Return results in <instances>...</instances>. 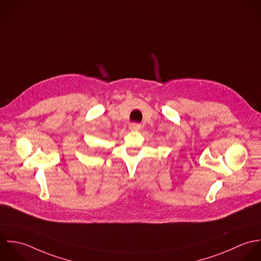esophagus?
Wrapping results in <instances>:
<instances>
[{"mask_svg": "<svg viewBox=\"0 0 261 261\" xmlns=\"http://www.w3.org/2000/svg\"><path fill=\"white\" fill-rule=\"evenodd\" d=\"M140 128H141V125L137 124V123H132L129 125V129L131 131H138V130H140Z\"/></svg>", "mask_w": 261, "mask_h": 261, "instance_id": "1", "label": "esophagus"}]
</instances>
